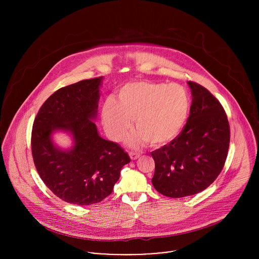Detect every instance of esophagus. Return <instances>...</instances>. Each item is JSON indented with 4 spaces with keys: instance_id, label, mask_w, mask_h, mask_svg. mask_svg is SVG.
Wrapping results in <instances>:
<instances>
[{
    "instance_id": "esophagus-1",
    "label": "esophagus",
    "mask_w": 259,
    "mask_h": 259,
    "mask_svg": "<svg viewBox=\"0 0 259 259\" xmlns=\"http://www.w3.org/2000/svg\"><path fill=\"white\" fill-rule=\"evenodd\" d=\"M130 156L133 160L139 158L141 156V153L140 152H136V151H130Z\"/></svg>"
}]
</instances>
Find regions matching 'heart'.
<instances>
[{
	"mask_svg": "<svg viewBox=\"0 0 259 259\" xmlns=\"http://www.w3.org/2000/svg\"><path fill=\"white\" fill-rule=\"evenodd\" d=\"M190 98L179 83L153 81L130 82L118 93V103L108 99L103 107V122L113 141H120L132 126L138 128L127 139L136 147L148 141L160 146L174 140L185 126Z\"/></svg>",
	"mask_w": 259,
	"mask_h": 259,
	"instance_id": "heart-1",
	"label": "heart"
}]
</instances>
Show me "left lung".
I'll use <instances>...</instances> for the list:
<instances>
[{
	"label": "left lung",
	"instance_id": "1",
	"mask_svg": "<svg viewBox=\"0 0 259 259\" xmlns=\"http://www.w3.org/2000/svg\"><path fill=\"white\" fill-rule=\"evenodd\" d=\"M192 95L189 116L182 133L151 155V183L161 194L179 198L196 194L220 176L226 160L230 130L224 109L204 87L187 82Z\"/></svg>",
	"mask_w": 259,
	"mask_h": 259
}]
</instances>
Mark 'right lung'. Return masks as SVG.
<instances>
[{
  "label": "right lung",
  "instance_id": "1",
  "mask_svg": "<svg viewBox=\"0 0 259 259\" xmlns=\"http://www.w3.org/2000/svg\"><path fill=\"white\" fill-rule=\"evenodd\" d=\"M103 76L61 88L40 107L32 131V154L41 181L59 198L77 205L102 201L112 192L121 167L131 161L117 144L99 136L97 117ZM64 130L74 147L63 151L51 134Z\"/></svg>",
  "mask_w": 259,
  "mask_h": 259
}]
</instances>
